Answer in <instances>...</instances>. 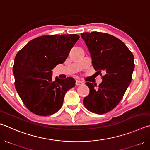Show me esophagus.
Masks as SVG:
<instances>
[{
	"label": "esophagus",
	"mask_w": 150,
	"mask_h": 150,
	"mask_svg": "<svg viewBox=\"0 0 150 150\" xmlns=\"http://www.w3.org/2000/svg\"><path fill=\"white\" fill-rule=\"evenodd\" d=\"M83 83L81 81L77 80V81H76V82H75V85H82Z\"/></svg>",
	"instance_id": "34e87169"
}]
</instances>
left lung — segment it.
Listing matches in <instances>:
<instances>
[{
    "label": "left lung",
    "instance_id": "8db88e82",
    "mask_svg": "<svg viewBox=\"0 0 150 150\" xmlns=\"http://www.w3.org/2000/svg\"><path fill=\"white\" fill-rule=\"evenodd\" d=\"M81 35L89 51L93 67L99 73H105L98 88L86 83L90 93L83 104L91 112L103 115L118 105L130 85L134 69V55L120 40L112 35L92 32Z\"/></svg>",
    "mask_w": 150,
    "mask_h": 150
}]
</instances>
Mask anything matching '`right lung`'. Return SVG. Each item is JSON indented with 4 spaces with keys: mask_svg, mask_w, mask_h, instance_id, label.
I'll list each match as a JSON object with an SVG mask.
<instances>
[{
    "mask_svg": "<svg viewBox=\"0 0 150 150\" xmlns=\"http://www.w3.org/2000/svg\"><path fill=\"white\" fill-rule=\"evenodd\" d=\"M79 38L77 34L42 35L33 39L14 59L15 87L27 108L49 116L62 107L67 91L75 87L72 77L52 80V70L67 59Z\"/></svg>",
    "mask_w": 150,
    "mask_h": 150,
    "instance_id": "add662e5",
    "label": "right lung"
}]
</instances>
